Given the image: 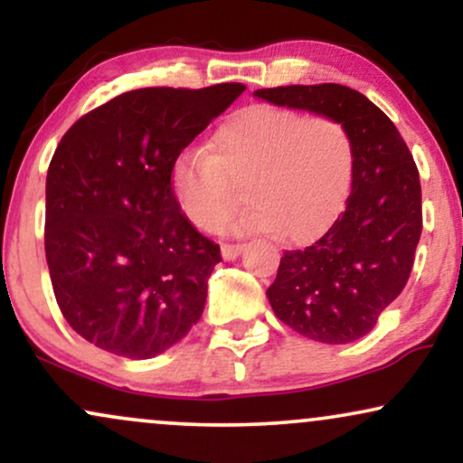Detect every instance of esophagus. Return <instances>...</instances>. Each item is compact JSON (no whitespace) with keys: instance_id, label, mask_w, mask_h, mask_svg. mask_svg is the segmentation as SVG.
<instances>
[{"instance_id":"1","label":"esophagus","mask_w":463,"mask_h":463,"mask_svg":"<svg viewBox=\"0 0 463 463\" xmlns=\"http://www.w3.org/2000/svg\"><path fill=\"white\" fill-rule=\"evenodd\" d=\"M243 248H246V243H224V246H222V257H224L226 261H232V259H237L239 254L243 252Z\"/></svg>"}]
</instances>
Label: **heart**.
<instances>
[{"instance_id": "heart-1", "label": "heart", "mask_w": 463, "mask_h": 463, "mask_svg": "<svg viewBox=\"0 0 463 463\" xmlns=\"http://www.w3.org/2000/svg\"><path fill=\"white\" fill-rule=\"evenodd\" d=\"M354 165L357 147L342 119L254 104L228 117L209 152L189 150L174 163L172 187L200 231H220L243 187L250 206L235 222L237 232H279L309 243L342 215Z\"/></svg>"}]
</instances>
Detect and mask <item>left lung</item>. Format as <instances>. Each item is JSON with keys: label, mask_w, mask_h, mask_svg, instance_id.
Segmentation results:
<instances>
[{"label": "left lung", "mask_w": 463, "mask_h": 463, "mask_svg": "<svg viewBox=\"0 0 463 463\" xmlns=\"http://www.w3.org/2000/svg\"><path fill=\"white\" fill-rule=\"evenodd\" d=\"M269 104L342 119L357 147L346 209L305 250H287L269 285L280 322L322 344L368 335L405 289L422 232V191L407 143L379 106L342 84L259 89Z\"/></svg>", "instance_id": "1"}]
</instances>
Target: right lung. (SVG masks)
<instances>
[{"mask_svg":"<svg viewBox=\"0 0 463 463\" xmlns=\"http://www.w3.org/2000/svg\"><path fill=\"white\" fill-rule=\"evenodd\" d=\"M246 91L150 87L82 115L45 184V257L58 307L106 353L150 359L200 320L220 246L180 211V152Z\"/></svg>","mask_w":463,"mask_h":463,"instance_id":"1","label":"right lung"}]
</instances>
